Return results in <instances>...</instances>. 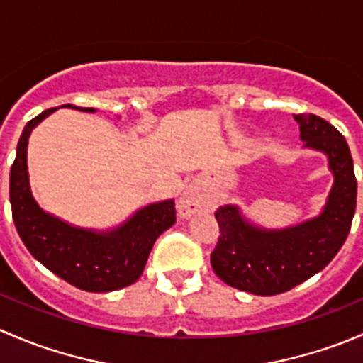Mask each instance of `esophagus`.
<instances>
[{"label": "esophagus", "instance_id": "1", "mask_svg": "<svg viewBox=\"0 0 363 363\" xmlns=\"http://www.w3.org/2000/svg\"><path fill=\"white\" fill-rule=\"evenodd\" d=\"M212 200L208 199V195H205L203 191H200L199 188L191 186V188L186 189L182 193L181 200H179V214L182 218H189V216L196 214V212H202V211H208L212 208Z\"/></svg>", "mask_w": 363, "mask_h": 363}]
</instances>
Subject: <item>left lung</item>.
Wrapping results in <instances>:
<instances>
[{
    "label": "left lung",
    "instance_id": "obj_1",
    "mask_svg": "<svg viewBox=\"0 0 363 363\" xmlns=\"http://www.w3.org/2000/svg\"><path fill=\"white\" fill-rule=\"evenodd\" d=\"M300 138L323 151L334 172L325 211L313 221L281 232L255 228L232 205L214 212L219 237L211 263L221 281L237 290L270 296L291 290L320 272L342 247L357 207L353 158L342 135L314 113H295Z\"/></svg>",
    "mask_w": 363,
    "mask_h": 363
}]
</instances>
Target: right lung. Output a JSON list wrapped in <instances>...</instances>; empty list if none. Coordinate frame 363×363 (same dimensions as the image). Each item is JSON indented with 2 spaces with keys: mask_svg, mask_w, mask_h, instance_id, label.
I'll return each instance as SVG.
<instances>
[{
  "mask_svg": "<svg viewBox=\"0 0 363 363\" xmlns=\"http://www.w3.org/2000/svg\"><path fill=\"white\" fill-rule=\"evenodd\" d=\"M63 107L94 112V108L69 104ZM54 111H43L29 121L17 144L10 170V203L17 232L28 251L43 267L75 288L104 294L130 286L144 272L156 239L175 223V205L172 200L147 205L121 228L108 233L73 228L43 212L29 189L26 149L33 128Z\"/></svg>",
  "mask_w": 363,
  "mask_h": 363,
  "instance_id": "obj_1",
  "label": "right lung"
}]
</instances>
